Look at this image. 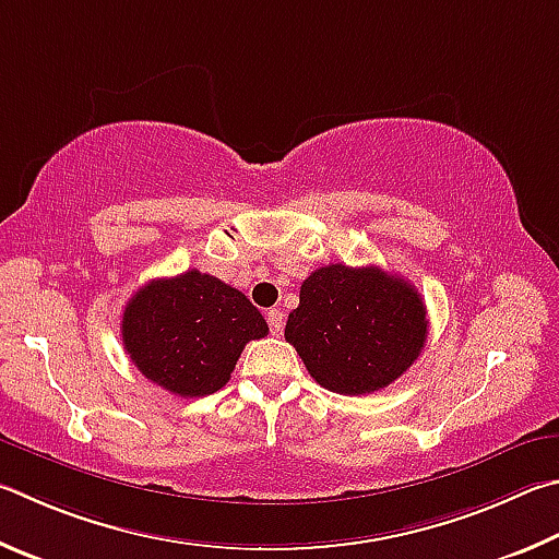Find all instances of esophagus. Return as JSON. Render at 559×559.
I'll list each match as a JSON object with an SVG mask.
<instances>
[{"mask_svg": "<svg viewBox=\"0 0 559 559\" xmlns=\"http://www.w3.org/2000/svg\"><path fill=\"white\" fill-rule=\"evenodd\" d=\"M267 324H270L272 336H282V329H285V317H282L280 309L267 311Z\"/></svg>", "mask_w": 559, "mask_h": 559, "instance_id": "obj_1", "label": "esophagus"}]
</instances>
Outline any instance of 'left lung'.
<instances>
[{
    "mask_svg": "<svg viewBox=\"0 0 559 559\" xmlns=\"http://www.w3.org/2000/svg\"><path fill=\"white\" fill-rule=\"evenodd\" d=\"M427 309L419 292L380 267L326 264L299 289L285 338L311 378L338 395L383 390L423 354Z\"/></svg>",
    "mask_w": 559,
    "mask_h": 559,
    "instance_id": "8db88e82",
    "label": "left lung"
}]
</instances>
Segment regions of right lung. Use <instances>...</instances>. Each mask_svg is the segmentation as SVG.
<instances>
[{"instance_id": "add662e5", "label": "right lung", "mask_w": 559, "mask_h": 559, "mask_svg": "<svg viewBox=\"0 0 559 559\" xmlns=\"http://www.w3.org/2000/svg\"><path fill=\"white\" fill-rule=\"evenodd\" d=\"M267 331L242 292L199 270L152 280L122 314L127 356L146 380L179 397L221 390L245 344Z\"/></svg>"}]
</instances>
